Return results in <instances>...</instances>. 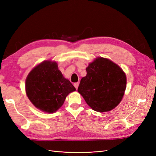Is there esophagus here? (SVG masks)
I'll use <instances>...</instances> for the list:
<instances>
[{"instance_id": "obj_1", "label": "esophagus", "mask_w": 156, "mask_h": 156, "mask_svg": "<svg viewBox=\"0 0 156 156\" xmlns=\"http://www.w3.org/2000/svg\"><path fill=\"white\" fill-rule=\"evenodd\" d=\"M79 83H74V84H73V86H75V88H76V90H77V88H78V87H79Z\"/></svg>"}]
</instances>
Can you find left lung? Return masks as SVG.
Listing matches in <instances>:
<instances>
[{"mask_svg":"<svg viewBox=\"0 0 156 156\" xmlns=\"http://www.w3.org/2000/svg\"><path fill=\"white\" fill-rule=\"evenodd\" d=\"M78 92L95 111L106 112L120 104L126 89L127 79L122 68L111 60L97 58L86 68Z\"/></svg>","mask_w":156,"mask_h":156,"instance_id":"1","label":"left lung"}]
</instances>
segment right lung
I'll return each instance as SVG.
<instances>
[{
  "mask_svg": "<svg viewBox=\"0 0 156 156\" xmlns=\"http://www.w3.org/2000/svg\"><path fill=\"white\" fill-rule=\"evenodd\" d=\"M76 90L55 61H43L30 72L26 80V91L30 101L36 108L48 113L58 111L66 96Z\"/></svg>",
  "mask_w": 156,
  "mask_h": 156,
  "instance_id": "add662e5",
  "label": "right lung"
}]
</instances>
